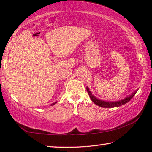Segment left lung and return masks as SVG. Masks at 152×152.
<instances>
[{
  "mask_svg": "<svg viewBox=\"0 0 152 152\" xmlns=\"http://www.w3.org/2000/svg\"><path fill=\"white\" fill-rule=\"evenodd\" d=\"M86 90H87V92L88 93V94H89V96L91 100H92V102H94V104H96V105L101 107H104V108H112V107H118L120 106H122V104H124L128 101H130V99H132V98H133V96H134L137 92V90H136L134 92H133L131 95H130L129 96L126 97L122 100H118V101L115 102H111L104 101V100H100L99 99H97V98H96L94 95H92V92H90L88 86L86 87Z\"/></svg>",
  "mask_w": 152,
  "mask_h": 152,
  "instance_id": "obj_1",
  "label": "left lung"
}]
</instances>
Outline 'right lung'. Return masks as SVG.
<instances>
[{"label": "right lung", "instance_id": "add662e5", "mask_svg": "<svg viewBox=\"0 0 152 152\" xmlns=\"http://www.w3.org/2000/svg\"><path fill=\"white\" fill-rule=\"evenodd\" d=\"M57 102H53V103H52V104H51V105H53V104H55V103H56Z\"/></svg>", "mask_w": 152, "mask_h": 152}]
</instances>
